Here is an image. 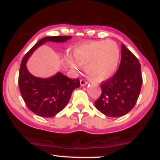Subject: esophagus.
<instances>
[{
	"mask_svg": "<svg viewBox=\"0 0 160 160\" xmlns=\"http://www.w3.org/2000/svg\"><path fill=\"white\" fill-rule=\"evenodd\" d=\"M80 82V85H81L82 86H85V85H86V84L88 83V81H86L85 79H81Z\"/></svg>",
	"mask_w": 160,
	"mask_h": 160,
	"instance_id": "obj_1",
	"label": "esophagus"
}]
</instances>
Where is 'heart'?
Segmentation results:
<instances>
[{
	"mask_svg": "<svg viewBox=\"0 0 160 160\" xmlns=\"http://www.w3.org/2000/svg\"><path fill=\"white\" fill-rule=\"evenodd\" d=\"M120 51L115 41H94L79 46L74 51V58L79 65L86 66L85 71L91 80L102 82L114 74L118 65ZM75 70L79 66L69 60Z\"/></svg>",
	"mask_w": 160,
	"mask_h": 160,
	"instance_id": "b5f03b06",
	"label": "heart"
}]
</instances>
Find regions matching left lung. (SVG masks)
Masks as SVG:
<instances>
[{
	"instance_id": "1",
	"label": "left lung",
	"mask_w": 160,
	"mask_h": 160,
	"mask_svg": "<svg viewBox=\"0 0 160 160\" xmlns=\"http://www.w3.org/2000/svg\"><path fill=\"white\" fill-rule=\"evenodd\" d=\"M142 82L140 62L122 43L118 70L111 78L102 82V94L95 102V107L108 117L126 115L135 107Z\"/></svg>"
}]
</instances>
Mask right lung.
<instances>
[{"label": "right lung", "mask_w": 160, "mask_h": 160, "mask_svg": "<svg viewBox=\"0 0 160 160\" xmlns=\"http://www.w3.org/2000/svg\"><path fill=\"white\" fill-rule=\"evenodd\" d=\"M71 38V36L42 38L22 60L19 72L20 92L28 109L40 117H54L62 111L68 103L72 92L80 86V80H73L60 72L50 78H36L28 72L25 64L33 51L45 42H65Z\"/></svg>", "instance_id": "1"}]
</instances>
